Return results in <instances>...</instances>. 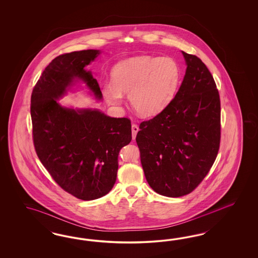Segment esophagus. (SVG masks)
<instances>
[{"label": "esophagus", "instance_id": "esophagus-1", "mask_svg": "<svg viewBox=\"0 0 258 258\" xmlns=\"http://www.w3.org/2000/svg\"><path fill=\"white\" fill-rule=\"evenodd\" d=\"M138 131H139V127H138V125H135V124H133V125H132V133H133V140H135V138H136V135H137Z\"/></svg>", "mask_w": 258, "mask_h": 258}]
</instances>
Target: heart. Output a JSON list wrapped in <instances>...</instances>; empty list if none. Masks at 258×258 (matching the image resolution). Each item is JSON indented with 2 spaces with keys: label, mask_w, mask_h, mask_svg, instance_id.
<instances>
[{
  "label": "heart",
  "mask_w": 258,
  "mask_h": 258,
  "mask_svg": "<svg viewBox=\"0 0 258 258\" xmlns=\"http://www.w3.org/2000/svg\"><path fill=\"white\" fill-rule=\"evenodd\" d=\"M179 80L180 69L171 57L141 55L117 63L111 71L112 83H104L102 94L113 106H120L128 94L133 109L151 117L170 104Z\"/></svg>",
  "instance_id": "heart-1"
}]
</instances>
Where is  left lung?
I'll list each match as a JSON object with an SVG mask.
<instances>
[{
  "label": "left lung",
  "instance_id": "8db88e82",
  "mask_svg": "<svg viewBox=\"0 0 258 258\" xmlns=\"http://www.w3.org/2000/svg\"><path fill=\"white\" fill-rule=\"evenodd\" d=\"M186 71L178 93L140 124L136 142L149 186L160 195L191 193L208 174L220 143L219 91L206 65L181 51Z\"/></svg>",
  "mask_w": 258,
  "mask_h": 258
}]
</instances>
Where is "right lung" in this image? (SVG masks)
I'll return each instance as SVG.
<instances>
[{
  "label": "right lung",
  "instance_id": "1",
  "mask_svg": "<svg viewBox=\"0 0 258 258\" xmlns=\"http://www.w3.org/2000/svg\"><path fill=\"white\" fill-rule=\"evenodd\" d=\"M100 53L91 49L56 56L31 95L37 155L63 190L83 201L99 199L111 190L119 151L132 141L130 119L109 117L97 109L68 108L57 101L79 82L101 100L97 80L85 70Z\"/></svg>",
  "mask_w": 258,
  "mask_h": 258
}]
</instances>
